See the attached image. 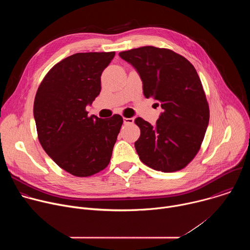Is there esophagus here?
Listing matches in <instances>:
<instances>
[{"label":"esophagus","mask_w":250,"mask_h":250,"mask_svg":"<svg viewBox=\"0 0 250 250\" xmlns=\"http://www.w3.org/2000/svg\"><path fill=\"white\" fill-rule=\"evenodd\" d=\"M134 119L133 118H124V124L128 125V124H133Z\"/></svg>","instance_id":"34e87169"}]
</instances>
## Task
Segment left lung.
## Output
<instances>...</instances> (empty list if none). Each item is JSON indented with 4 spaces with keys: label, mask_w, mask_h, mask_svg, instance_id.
Instances as JSON below:
<instances>
[{
    "label": "left lung",
    "mask_w": 250,
    "mask_h": 250,
    "mask_svg": "<svg viewBox=\"0 0 250 250\" xmlns=\"http://www.w3.org/2000/svg\"><path fill=\"white\" fill-rule=\"evenodd\" d=\"M119 55L136 69L146 98H153L163 109L154 126L141 118L134 121L140 128L134 144L139 159L165 173L185 168L200 150L209 120L195 67L167 48L142 46Z\"/></svg>",
    "instance_id": "1"
}]
</instances>
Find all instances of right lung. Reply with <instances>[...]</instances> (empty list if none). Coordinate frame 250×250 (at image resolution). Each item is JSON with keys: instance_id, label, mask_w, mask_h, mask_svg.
<instances>
[{"instance_id": "obj_1", "label": "right lung", "mask_w": 250, "mask_h": 250, "mask_svg": "<svg viewBox=\"0 0 250 250\" xmlns=\"http://www.w3.org/2000/svg\"><path fill=\"white\" fill-rule=\"evenodd\" d=\"M113 52H84L55 64L41 83L33 104L39 140L63 170L77 177L92 176L109 165L124 123L88 116L87 104L101 92V75Z\"/></svg>"}]
</instances>
